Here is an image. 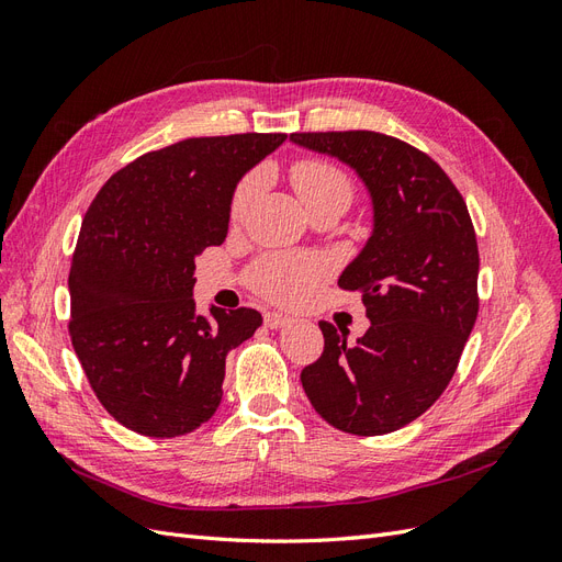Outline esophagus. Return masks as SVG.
I'll return each mask as SVG.
<instances>
[{"instance_id": "1", "label": "esophagus", "mask_w": 562, "mask_h": 562, "mask_svg": "<svg viewBox=\"0 0 562 562\" xmlns=\"http://www.w3.org/2000/svg\"><path fill=\"white\" fill-rule=\"evenodd\" d=\"M291 321H293L291 316H283V314H277V312H267V314H265V326L271 328V330L283 328V326H288V323H291Z\"/></svg>"}]
</instances>
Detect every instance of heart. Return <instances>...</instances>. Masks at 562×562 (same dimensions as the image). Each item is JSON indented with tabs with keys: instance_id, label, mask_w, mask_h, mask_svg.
<instances>
[{
	"instance_id": "obj_1",
	"label": "heart",
	"mask_w": 562,
	"mask_h": 562,
	"mask_svg": "<svg viewBox=\"0 0 562 562\" xmlns=\"http://www.w3.org/2000/svg\"><path fill=\"white\" fill-rule=\"evenodd\" d=\"M291 182L310 213L326 203H342L347 209L353 196V178L330 159H297L291 166ZM260 187V171L248 173L234 187L229 199V217L234 223L246 217ZM333 269V260L321 252H267L250 265L248 283L265 300L293 307V304L310 300L321 283L330 279Z\"/></svg>"
}]
</instances>
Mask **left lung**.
<instances>
[{
    "label": "left lung",
    "mask_w": 562,
    "mask_h": 562,
    "mask_svg": "<svg viewBox=\"0 0 562 562\" xmlns=\"http://www.w3.org/2000/svg\"><path fill=\"white\" fill-rule=\"evenodd\" d=\"M291 140L353 166L375 232L337 285L363 293L359 342L321 321L323 353L304 394L335 429L382 436L417 419L450 384L479 316V244L464 196L427 151L375 131H304Z\"/></svg>",
    "instance_id": "obj_1"
}]
</instances>
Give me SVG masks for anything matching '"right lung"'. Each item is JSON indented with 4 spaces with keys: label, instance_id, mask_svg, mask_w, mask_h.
Instances as JSON below:
<instances>
[{
    "label": "right lung",
    "instance_id": "obj_1",
    "mask_svg": "<svg viewBox=\"0 0 562 562\" xmlns=\"http://www.w3.org/2000/svg\"><path fill=\"white\" fill-rule=\"evenodd\" d=\"M285 133L187 138L116 171L83 215L70 265V333L105 411L176 438L209 422L225 359L262 326L255 310H194V258L227 236L239 178Z\"/></svg>",
    "mask_w": 562,
    "mask_h": 562
}]
</instances>
